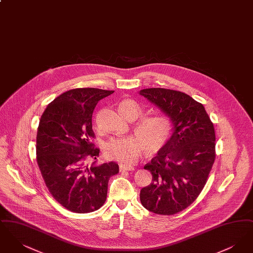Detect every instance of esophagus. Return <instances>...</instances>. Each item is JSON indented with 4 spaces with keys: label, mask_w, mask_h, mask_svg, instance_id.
<instances>
[{
    "label": "esophagus",
    "mask_w": 253,
    "mask_h": 253,
    "mask_svg": "<svg viewBox=\"0 0 253 253\" xmlns=\"http://www.w3.org/2000/svg\"><path fill=\"white\" fill-rule=\"evenodd\" d=\"M134 168L132 166H128V165H125V164H120V170L121 171H125V170H133Z\"/></svg>",
    "instance_id": "esophagus-1"
}]
</instances>
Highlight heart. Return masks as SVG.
<instances>
[{"label": "heart", "instance_id": "b5f03b06", "mask_svg": "<svg viewBox=\"0 0 253 253\" xmlns=\"http://www.w3.org/2000/svg\"><path fill=\"white\" fill-rule=\"evenodd\" d=\"M120 111L130 121L138 119L143 114L141 107L132 99L122 101ZM133 130L137 135L112 138L107 141L104 145L105 157L130 165L138 159L143 150L149 155L157 153L170 138L173 122L167 115H155L136 122Z\"/></svg>", "mask_w": 253, "mask_h": 253}]
</instances>
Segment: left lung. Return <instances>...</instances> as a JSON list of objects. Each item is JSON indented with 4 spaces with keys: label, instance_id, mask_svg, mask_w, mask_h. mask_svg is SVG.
Segmentation results:
<instances>
[{
    "label": "left lung",
    "instance_id": "left-lung-1",
    "mask_svg": "<svg viewBox=\"0 0 253 253\" xmlns=\"http://www.w3.org/2000/svg\"><path fill=\"white\" fill-rule=\"evenodd\" d=\"M173 122V133L145 169L152 183L140 191L148 211L172 215L193 204L215 160V132L202 103L180 91L148 88L139 92Z\"/></svg>",
    "mask_w": 253,
    "mask_h": 253
}]
</instances>
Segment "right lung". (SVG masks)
Listing matches in <instances>:
<instances>
[{
    "mask_svg": "<svg viewBox=\"0 0 253 253\" xmlns=\"http://www.w3.org/2000/svg\"><path fill=\"white\" fill-rule=\"evenodd\" d=\"M97 88H76L56 97L41 117L37 132V163L49 193L77 213L92 212L106 201L109 179L120 171L115 162L89 166L99 149L92 129L97 102L113 94Z\"/></svg>",
    "mask_w": 253,
    "mask_h": 253,
    "instance_id": "add662e5",
    "label": "right lung"
}]
</instances>
